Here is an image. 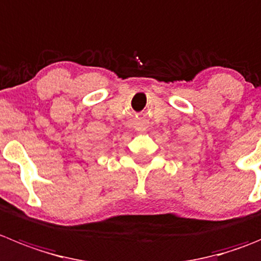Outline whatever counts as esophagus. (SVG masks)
Instances as JSON below:
<instances>
[{
  "label": "esophagus",
  "instance_id": "obj_1",
  "mask_svg": "<svg viewBox=\"0 0 261 261\" xmlns=\"http://www.w3.org/2000/svg\"><path fill=\"white\" fill-rule=\"evenodd\" d=\"M133 128L138 130V132H145L147 129V124L143 119H137V120L133 121Z\"/></svg>",
  "mask_w": 261,
  "mask_h": 261
}]
</instances>
